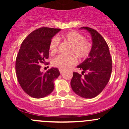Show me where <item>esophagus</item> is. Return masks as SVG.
Masks as SVG:
<instances>
[{
    "instance_id": "1",
    "label": "esophagus",
    "mask_w": 129,
    "mask_h": 129,
    "mask_svg": "<svg viewBox=\"0 0 129 129\" xmlns=\"http://www.w3.org/2000/svg\"><path fill=\"white\" fill-rule=\"evenodd\" d=\"M59 71H60V74H62V72H63V70L61 69H59Z\"/></svg>"
}]
</instances>
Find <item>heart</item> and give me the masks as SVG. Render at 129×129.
I'll return each instance as SVG.
<instances>
[{"label":"heart","instance_id":"1","mask_svg":"<svg viewBox=\"0 0 129 129\" xmlns=\"http://www.w3.org/2000/svg\"><path fill=\"white\" fill-rule=\"evenodd\" d=\"M62 39L71 45L70 54H74L80 60L86 58L89 55L92 49V44L88 40L84 39L81 34L75 31L66 33L62 36ZM59 40L57 37H54L49 44V50L51 53H55L57 50ZM77 63L76 57L73 54L69 55H59L52 60L54 67L61 69H67Z\"/></svg>","mask_w":129,"mask_h":129}]
</instances>
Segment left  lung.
Wrapping results in <instances>:
<instances>
[{
  "instance_id": "8db88e82",
  "label": "left lung",
  "mask_w": 129,
  "mask_h": 129,
  "mask_svg": "<svg viewBox=\"0 0 129 129\" xmlns=\"http://www.w3.org/2000/svg\"><path fill=\"white\" fill-rule=\"evenodd\" d=\"M80 29L85 30L90 34L92 49L89 57L77 66L82 71V74L73 72L71 85L77 95L83 98L92 99L98 95L109 82L112 60L107 44L97 30L86 27H80ZM85 72L86 74L84 75Z\"/></svg>"
}]
</instances>
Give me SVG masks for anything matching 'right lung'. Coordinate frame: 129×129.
I'll list each match as a JSON object with an SVG mask.
<instances>
[{"label": "right lung", "mask_w": 129, "mask_h": 129, "mask_svg": "<svg viewBox=\"0 0 129 129\" xmlns=\"http://www.w3.org/2000/svg\"><path fill=\"white\" fill-rule=\"evenodd\" d=\"M60 30L42 27L31 32L22 43L15 61L17 77L22 89L33 98L50 94L54 89V80L60 74L54 67L41 72L39 66L49 58L50 40Z\"/></svg>", "instance_id": "1"}]
</instances>
